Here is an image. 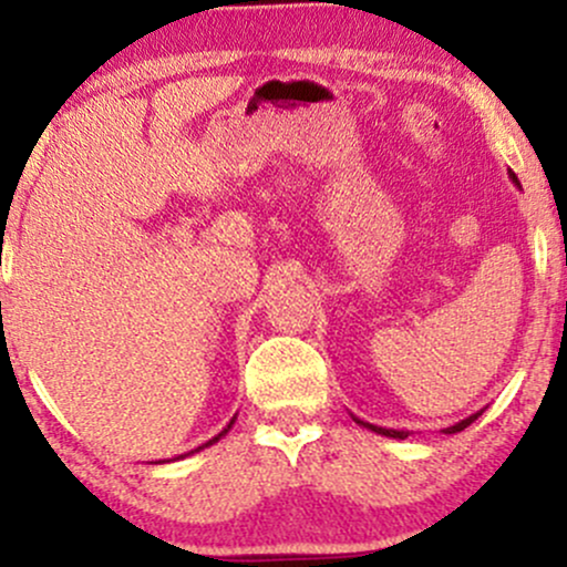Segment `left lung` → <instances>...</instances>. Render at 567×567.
I'll list each match as a JSON object with an SVG mask.
<instances>
[{"label": "left lung", "mask_w": 567, "mask_h": 567, "mask_svg": "<svg viewBox=\"0 0 567 567\" xmlns=\"http://www.w3.org/2000/svg\"><path fill=\"white\" fill-rule=\"evenodd\" d=\"M509 178H512V184L519 188V181H517V175L514 173H509ZM477 415H483V410H480V413H472L470 419H464V421H458V424H453V426H447V429H442V432L445 434H455V432H464L466 426L470 424H474V421H477ZM351 419L357 421V424L360 426H365V429H370V432H375V434H383V437H394V440H405L408 437V432H396V429H383V426H373V424H368V421H360L357 419V415H351Z\"/></svg>", "instance_id": "8db88e82"}]
</instances>
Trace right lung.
I'll return each mask as SVG.
<instances>
[{"mask_svg": "<svg viewBox=\"0 0 567 567\" xmlns=\"http://www.w3.org/2000/svg\"><path fill=\"white\" fill-rule=\"evenodd\" d=\"M234 419H237V415H234ZM234 419H231V421H229V424H226V429H224V432H220V434H216V437H213V440H207V442H205V445H199V447H197V451H202V447H207V445H213V442H218V440H220V437H224V434H226V432H229V429H231V426H234ZM192 453H194V451H192ZM181 458H184V455H181Z\"/></svg>", "mask_w": 567, "mask_h": 567, "instance_id": "add662e5", "label": "right lung"}]
</instances>
